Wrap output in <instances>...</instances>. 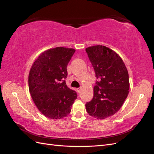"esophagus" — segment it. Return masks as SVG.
I'll use <instances>...</instances> for the list:
<instances>
[{"label":"esophagus","instance_id":"esophagus-1","mask_svg":"<svg viewBox=\"0 0 154 154\" xmlns=\"http://www.w3.org/2000/svg\"><path fill=\"white\" fill-rule=\"evenodd\" d=\"M77 91H78V92H80V91H81V88H80H80H77Z\"/></svg>","mask_w":154,"mask_h":154}]
</instances>
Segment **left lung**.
<instances>
[{
  "mask_svg": "<svg viewBox=\"0 0 154 154\" xmlns=\"http://www.w3.org/2000/svg\"><path fill=\"white\" fill-rule=\"evenodd\" d=\"M85 51L98 80L92 100L85 104L86 110L96 119H105L117 112L128 96L127 69L122 58L105 46H91Z\"/></svg>",
  "mask_w": 154,
  "mask_h": 154,
  "instance_id": "left-lung-1",
  "label": "left lung"
}]
</instances>
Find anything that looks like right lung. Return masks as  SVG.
<instances>
[{"label":"right lung","instance_id":"add662e5","mask_svg":"<svg viewBox=\"0 0 154 154\" xmlns=\"http://www.w3.org/2000/svg\"><path fill=\"white\" fill-rule=\"evenodd\" d=\"M75 49L63 47L50 49L41 53L30 69L29 90L40 112L50 119H62L71 112L77 98L65 79L67 66Z\"/></svg>","mask_w":154,"mask_h":154}]
</instances>
